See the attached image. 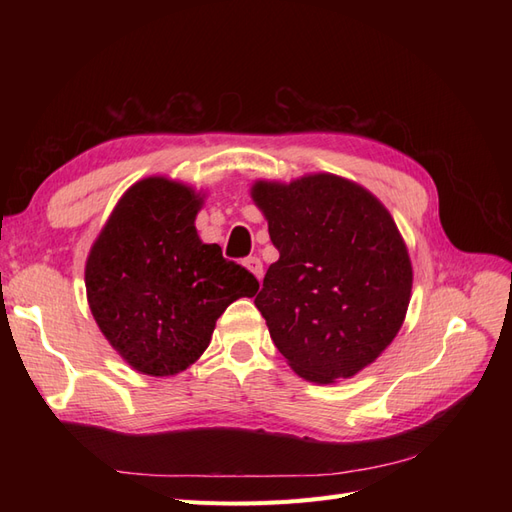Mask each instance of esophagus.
I'll return each instance as SVG.
<instances>
[{
  "mask_svg": "<svg viewBox=\"0 0 512 512\" xmlns=\"http://www.w3.org/2000/svg\"><path fill=\"white\" fill-rule=\"evenodd\" d=\"M245 267L250 269L258 280H262V262H260V258L258 256H250V258H245Z\"/></svg>",
  "mask_w": 512,
  "mask_h": 512,
  "instance_id": "1",
  "label": "esophagus"
}]
</instances>
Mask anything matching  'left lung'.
Segmentation results:
<instances>
[{"mask_svg": "<svg viewBox=\"0 0 512 512\" xmlns=\"http://www.w3.org/2000/svg\"><path fill=\"white\" fill-rule=\"evenodd\" d=\"M252 198L280 252L254 299L273 344L309 382L359 374L393 342L410 303L412 265L391 213L329 173L256 181Z\"/></svg>", "mask_w": 512, "mask_h": 512, "instance_id": "left-lung-1", "label": "left lung"}]
</instances>
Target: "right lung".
Instances as JSON below:
<instances>
[{"mask_svg":"<svg viewBox=\"0 0 512 512\" xmlns=\"http://www.w3.org/2000/svg\"><path fill=\"white\" fill-rule=\"evenodd\" d=\"M203 198L147 177L119 198L85 265L89 309L130 367L175 376L211 342L224 309L254 297L256 277L203 243L194 220Z\"/></svg>","mask_w":512,"mask_h":512,"instance_id":"add662e5","label":"right lung"}]
</instances>
